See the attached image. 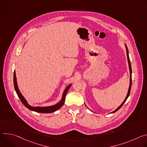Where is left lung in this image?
Instances as JSON below:
<instances>
[{
	"label": "left lung",
	"instance_id": "1",
	"mask_svg": "<svg viewBox=\"0 0 147 147\" xmlns=\"http://www.w3.org/2000/svg\"><path fill=\"white\" fill-rule=\"evenodd\" d=\"M125 48H126V49H127V59H128V65H129V72H130V83H129V89H128V93H127V96H126V97H125V100H124V102H123V103L116 109V110H115V111H113V112H111L112 113H115V112H116V111H117L118 110H119L121 107V106L124 105V103L125 102V101L127 100V98H128V97L129 96V93H130V91H131V84H132V78H131V74H132V70H131V62H130V60H129V55H128V48H127V46H126V45H125Z\"/></svg>",
	"mask_w": 147,
	"mask_h": 147
}]
</instances>
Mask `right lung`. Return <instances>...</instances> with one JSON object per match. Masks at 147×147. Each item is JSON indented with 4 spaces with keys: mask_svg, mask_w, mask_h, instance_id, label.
<instances>
[{
    "mask_svg": "<svg viewBox=\"0 0 147 147\" xmlns=\"http://www.w3.org/2000/svg\"><path fill=\"white\" fill-rule=\"evenodd\" d=\"M13 82H14V86L15 90L16 92V93H17L18 97H19L20 100L22 102V103L29 110L34 111L38 113H50L55 111L56 110H58L59 108H61L64 104L65 100V96H66L67 93L68 91V89L70 88L71 84L68 86L67 88L65 89L63 93V96H62V98L61 100V101L58 103L57 104L51 106H48V107H32L30 106L26 102V99L24 98V97L22 96L21 94L20 90H19L18 86V84H17V81H16V73L15 71L14 72V76H13Z\"/></svg>",
    "mask_w": 147,
    "mask_h": 147,
    "instance_id": "right-lung-1",
    "label": "right lung"
}]
</instances>
